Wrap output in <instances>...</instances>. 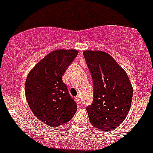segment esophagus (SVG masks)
Returning a JSON list of instances; mask_svg holds the SVG:
<instances>
[{
    "label": "esophagus",
    "mask_w": 153,
    "mask_h": 153,
    "mask_svg": "<svg viewBox=\"0 0 153 153\" xmlns=\"http://www.w3.org/2000/svg\"><path fill=\"white\" fill-rule=\"evenodd\" d=\"M75 100L77 101V102H78V103H81V97H80V96L76 97H75Z\"/></svg>",
    "instance_id": "1"
}]
</instances>
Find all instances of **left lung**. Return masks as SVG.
<instances>
[{"mask_svg": "<svg viewBox=\"0 0 153 153\" xmlns=\"http://www.w3.org/2000/svg\"><path fill=\"white\" fill-rule=\"evenodd\" d=\"M94 82V100L87 106L94 127L110 131L122 123L131 108L133 88L128 75L107 53L83 52Z\"/></svg>", "mask_w": 153, "mask_h": 153, "instance_id": "left-lung-1", "label": "left lung"}]
</instances>
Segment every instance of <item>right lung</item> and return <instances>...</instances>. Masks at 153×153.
I'll use <instances>...</instances> for the list:
<instances>
[{
  "instance_id": "right-lung-1",
  "label": "right lung",
  "mask_w": 153,
  "mask_h": 153,
  "mask_svg": "<svg viewBox=\"0 0 153 153\" xmlns=\"http://www.w3.org/2000/svg\"><path fill=\"white\" fill-rule=\"evenodd\" d=\"M78 53L75 50L50 53L31 70L25 81V97L30 109L51 127L67 123L77 111L76 102L62 77Z\"/></svg>"
}]
</instances>
